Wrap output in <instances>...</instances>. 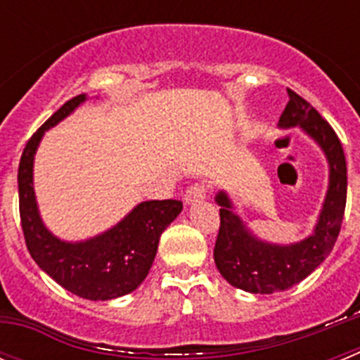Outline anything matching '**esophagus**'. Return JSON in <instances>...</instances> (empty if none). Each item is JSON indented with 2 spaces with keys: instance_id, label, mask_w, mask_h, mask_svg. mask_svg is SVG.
Listing matches in <instances>:
<instances>
[{
  "instance_id": "1",
  "label": "esophagus",
  "mask_w": 360,
  "mask_h": 360,
  "mask_svg": "<svg viewBox=\"0 0 360 360\" xmlns=\"http://www.w3.org/2000/svg\"><path fill=\"white\" fill-rule=\"evenodd\" d=\"M209 195V186L205 182H195L187 187L186 195H184V200L186 203H195L200 202V200H205Z\"/></svg>"
}]
</instances>
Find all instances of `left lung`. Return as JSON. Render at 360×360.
Here are the masks:
<instances>
[{"label":"left lung","mask_w":360,"mask_h":360,"mask_svg":"<svg viewBox=\"0 0 360 360\" xmlns=\"http://www.w3.org/2000/svg\"><path fill=\"white\" fill-rule=\"evenodd\" d=\"M287 108L279 117L281 128L301 126L323 148L330 164V186L316 232L299 243L279 247L259 241L231 211L225 193L216 196L219 229L214 263L232 287L252 294H274L292 288L326 259L341 232L346 207V158L341 141L319 111L301 95L288 90Z\"/></svg>","instance_id":"1"}]
</instances>
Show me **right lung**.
I'll list each match as a JSON object with an SVG mask.
<instances>
[{
    "label": "right lung",
    "instance_id": "1",
    "mask_svg": "<svg viewBox=\"0 0 360 360\" xmlns=\"http://www.w3.org/2000/svg\"><path fill=\"white\" fill-rule=\"evenodd\" d=\"M84 95L70 98L28 139L18 169L19 216L34 262L63 288L79 297L106 301L135 290L146 279L165 227L180 214V200H151L94 240L66 243L52 236L39 218L32 187V165L41 136L72 113Z\"/></svg>",
    "mask_w": 360,
    "mask_h": 360
}]
</instances>
